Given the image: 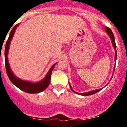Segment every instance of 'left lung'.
Here are the masks:
<instances>
[{
  "instance_id": "obj_1",
  "label": "left lung",
  "mask_w": 127,
  "mask_h": 127,
  "mask_svg": "<svg viewBox=\"0 0 127 127\" xmlns=\"http://www.w3.org/2000/svg\"><path fill=\"white\" fill-rule=\"evenodd\" d=\"M104 30H105V32H106V33H107V35H108L109 36L110 39H111V42H112V44H113V48H114V50H116V42H115V40H114V35H113V32L111 31V30L109 29V28H108L107 27H105V28H104ZM116 58H117V51H115V57H114V60H115V61H116ZM115 69V65H114V69ZM114 70H113V74H114ZM111 77H113V76H112ZM112 79V78H111ZM69 85H70V89H71V90L73 92L76 93V94H79V95H83V96H88V95H93V94H96V93H97L98 92H99L100 90H101L102 89H103L102 88H100V89H98V90H92V91H90V92H86V93H81V94H79V93H77L75 91H74L73 90H72V88L71 86H70V83H69Z\"/></svg>"
}]
</instances>
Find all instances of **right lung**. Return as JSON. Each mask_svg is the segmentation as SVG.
<instances>
[{
	"mask_svg": "<svg viewBox=\"0 0 127 127\" xmlns=\"http://www.w3.org/2000/svg\"><path fill=\"white\" fill-rule=\"evenodd\" d=\"M19 26V24L16 25L13 29L11 30V32L9 33L8 40L7 41L6 44H5V69H6L7 74L8 76L10 81H11L14 85H15L16 87L20 89L21 90L25 92L29 93V94H38V93L42 92L46 88H48L50 83L51 81V75L52 73V70L53 69L54 67L56 65V64L53 65L52 67L50 68L49 71L48 72L46 76L44 77L43 79H42L40 81L36 82V83H33L31 81H25L23 79H21L15 76L13 74V71L11 70L10 68L9 64L8 62V55L9 49V46L11 44V41L13 39V37L14 35V33L15 32V30L16 28Z\"/></svg>",
	"mask_w": 127,
	"mask_h": 127,
	"instance_id": "add662e5",
	"label": "right lung"
}]
</instances>
